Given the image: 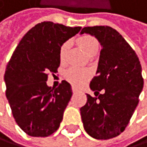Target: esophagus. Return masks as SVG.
Segmentation results:
<instances>
[{
    "label": "esophagus",
    "mask_w": 147,
    "mask_h": 147,
    "mask_svg": "<svg viewBox=\"0 0 147 147\" xmlns=\"http://www.w3.org/2000/svg\"><path fill=\"white\" fill-rule=\"evenodd\" d=\"M72 91H73V93H77L78 90H77V88H76L73 87V88H72Z\"/></svg>",
    "instance_id": "1"
}]
</instances>
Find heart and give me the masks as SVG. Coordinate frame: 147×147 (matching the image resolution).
I'll return each mask as SVG.
<instances>
[{
	"label": "heart",
	"instance_id": "b5f03b06",
	"mask_svg": "<svg viewBox=\"0 0 147 147\" xmlns=\"http://www.w3.org/2000/svg\"><path fill=\"white\" fill-rule=\"evenodd\" d=\"M78 44L81 47V49L86 52L88 55H90L94 52L98 51V43L94 37L89 35H84L78 39ZM69 46V41H65L59 48V59L63 61L65 59L67 49ZM90 77V72L88 69H80V67H72L67 69L65 72L66 80L70 82L72 85L76 87H80L88 80V78Z\"/></svg>",
	"mask_w": 147,
	"mask_h": 147
}]
</instances>
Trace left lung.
Listing matches in <instances>:
<instances>
[{"mask_svg": "<svg viewBox=\"0 0 147 147\" xmlns=\"http://www.w3.org/2000/svg\"><path fill=\"white\" fill-rule=\"evenodd\" d=\"M80 33L95 36L102 47L96 76L89 85L99 96L87 94V103L80 108L84 129L93 138L110 139L127 127L139 102L141 64L122 35L109 26L85 27ZM102 89L104 93L100 94Z\"/></svg>", "mask_w": 147, "mask_h": 147, "instance_id": "1", "label": "left lung"}]
</instances>
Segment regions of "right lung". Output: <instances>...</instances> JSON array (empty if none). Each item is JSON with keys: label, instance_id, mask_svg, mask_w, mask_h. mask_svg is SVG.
<instances>
[{"label": "right lung", "instance_id": "add662e5", "mask_svg": "<svg viewBox=\"0 0 147 147\" xmlns=\"http://www.w3.org/2000/svg\"><path fill=\"white\" fill-rule=\"evenodd\" d=\"M80 29L51 22L37 24L23 36L7 64V99L16 123L30 136H49L59 127L71 86L62 80L53 88L46 81L49 73L58 72L60 46Z\"/></svg>", "mask_w": 147, "mask_h": 147}]
</instances>
